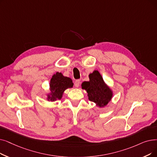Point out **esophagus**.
<instances>
[{"mask_svg":"<svg viewBox=\"0 0 157 157\" xmlns=\"http://www.w3.org/2000/svg\"><path fill=\"white\" fill-rule=\"evenodd\" d=\"M79 84H80V81L79 79H77V80L75 81V82H74L75 86L78 87L79 86Z\"/></svg>","mask_w":157,"mask_h":157,"instance_id":"34e87169","label":"esophagus"}]
</instances>
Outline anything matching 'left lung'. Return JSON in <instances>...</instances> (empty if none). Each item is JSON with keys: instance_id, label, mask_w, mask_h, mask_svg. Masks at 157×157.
I'll return each mask as SVG.
<instances>
[{"instance_id": "1", "label": "left lung", "mask_w": 157, "mask_h": 157, "mask_svg": "<svg viewBox=\"0 0 157 157\" xmlns=\"http://www.w3.org/2000/svg\"><path fill=\"white\" fill-rule=\"evenodd\" d=\"M89 81L82 83V88L86 90L88 99L99 107L106 106L112 97V92L106 84L98 71L89 75Z\"/></svg>"}]
</instances>
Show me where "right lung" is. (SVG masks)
I'll return each instance as SVG.
<instances>
[{
  "instance_id": "right-lung-1",
  "label": "right lung",
  "mask_w": 157,
  "mask_h": 157,
  "mask_svg": "<svg viewBox=\"0 0 157 157\" xmlns=\"http://www.w3.org/2000/svg\"><path fill=\"white\" fill-rule=\"evenodd\" d=\"M72 86L73 83L71 78L63 76L62 73L56 72L51 79L50 90L51 94L48 95V100L54 101L60 99L67 88Z\"/></svg>"
}]
</instances>
